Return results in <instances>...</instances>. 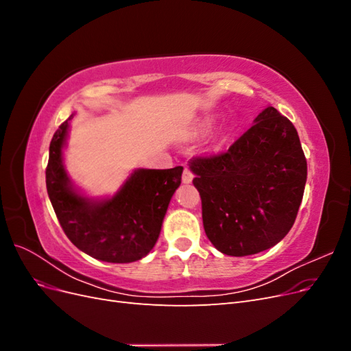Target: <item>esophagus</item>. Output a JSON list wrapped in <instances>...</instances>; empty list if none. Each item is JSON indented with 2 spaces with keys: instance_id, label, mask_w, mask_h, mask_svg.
I'll return each mask as SVG.
<instances>
[{
  "instance_id": "1",
  "label": "esophagus",
  "mask_w": 351,
  "mask_h": 351,
  "mask_svg": "<svg viewBox=\"0 0 351 351\" xmlns=\"http://www.w3.org/2000/svg\"><path fill=\"white\" fill-rule=\"evenodd\" d=\"M182 180H183V183H186V184H189V183H192L193 182V173L190 171L189 168H184V171H183V176H182Z\"/></svg>"
}]
</instances>
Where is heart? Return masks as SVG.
Wrapping results in <instances>:
<instances>
[{"label": "heart", "mask_w": 351, "mask_h": 351, "mask_svg": "<svg viewBox=\"0 0 351 351\" xmlns=\"http://www.w3.org/2000/svg\"><path fill=\"white\" fill-rule=\"evenodd\" d=\"M204 129H205V130L209 129V123H205V124H204Z\"/></svg>", "instance_id": "1"}]
</instances>
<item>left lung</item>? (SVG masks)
Instances as JSON below:
<instances>
[{"instance_id":"left-lung-1","label":"left lung","mask_w":351,"mask_h":351,"mask_svg":"<svg viewBox=\"0 0 351 351\" xmlns=\"http://www.w3.org/2000/svg\"><path fill=\"white\" fill-rule=\"evenodd\" d=\"M226 154L189 161L210 243L228 256H247L280 243L303 199L307 162L293 123L274 107Z\"/></svg>"}]
</instances>
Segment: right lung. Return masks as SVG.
I'll use <instances>...</instances> for the list:
<instances>
[{
  "label": "right lung",
  "mask_w": 351,
  "mask_h": 351,
  "mask_svg": "<svg viewBox=\"0 0 351 351\" xmlns=\"http://www.w3.org/2000/svg\"><path fill=\"white\" fill-rule=\"evenodd\" d=\"M71 119L54 133L47 165V190L60 226L74 246L98 261L130 263L145 258L161 232L183 167L137 168L114 196H84L71 183L62 158Z\"/></svg>",
  "instance_id": "add662e5"
}]
</instances>
